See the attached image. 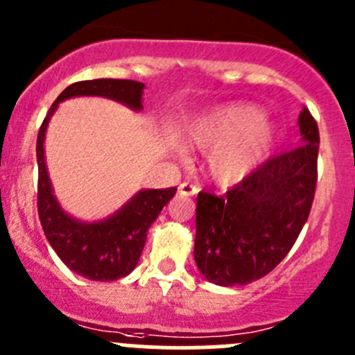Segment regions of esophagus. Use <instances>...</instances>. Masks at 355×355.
<instances>
[{
    "instance_id": "34e87169",
    "label": "esophagus",
    "mask_w": 355,
    "mask_h": 355,
    "mask_svg": "<svg viewBox=\"0 0 355 355\" xmlns=\"http://www.w3.org/2000/svg\"><path fill=\"white\" fill-rule=\"evenodd\" d=\"M198 192H199L198 185L189 184V182H182V184L178 185V194L180 196H196Z\"/></svg>"
}]
</instances>
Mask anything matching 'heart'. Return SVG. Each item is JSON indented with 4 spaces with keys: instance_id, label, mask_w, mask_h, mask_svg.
I'll list each match as a JSON object with an SVG mask.
<instances>
[{
    "instance_id": "b5f03b06",
    "label": "heart",
    "mask_w": 355,
    "mask_h": 355,
    "mask_svg": "<svg viewBox=\"0 0 355 355\" xmlns=\"http://www.w3.org/2000/svg\"><path fill=\"white\" fill-rule=\"evenodd\" d=\"M191 141L214 148L211 173L223 185L247 177L271 149L275 127L250 105H230L211 111L191 127Z\"/></svg>"
}]
</instances>
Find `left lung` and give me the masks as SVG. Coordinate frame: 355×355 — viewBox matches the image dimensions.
I'll return each instance as SVG.
<instances>
[{"instance_id": "8db88e82", "label": "left lung", "mask_w": 355, "mask_h": 355, "mask_svg": "<svg viewBox=\"0 0 355 355\" xmlns=\"http://www.w3.org/2000/svg\"><path fill=\"white\" fill-rule=\"evenodd\" d=\"M300 146L270 157L223 196L199 192L194 257L200 273L221 287L266 277L295 244L318 182V123L304 108Z\"/></svg>"}]
</instances>
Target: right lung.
I'll list each match as a JSON object with an SVG mask.
<instances>
[{"label":"right lung","instance_id":"add662e5","mask_svg":"<svg viewBox=\"0 0 355 355\" xmlns=\"http://www.w3.org/2000/svg\"><path fill=\"white\" fill-rule=\"evenodd\" d=\"M144 84L125 78H96L68 85L56 98L37 134L39 180L37 211L46 239L60 259L80 277L94 282H113L127 277L137 266L148 230L157 214L170 202L177 189H149L134 196L113 216L98 223H84L60 207L53 194L44 161V134L58 103L75 96H103L123 103L128 108L142 110Z\"/></svg>","mask_w":355,"mask_h":355}]
</instances>
